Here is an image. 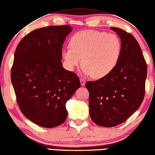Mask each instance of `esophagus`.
I'll return each instance as SVG.
<instances>
[{
    "label": "esophagus",
    "mask_w": 155,
    "mask_h": 155,
    "mask_svg": "<svg viewBox=\"0 0 155 155\" xmlns=\"http://www.w3.org/2000/svg\"><path fill=\"white\" fill-rule=\"evenodd\" d=\"M80 84H81V85L82 86V87H83V86H84L85 84H86L85 80H83V79H80Z\"/></svg>",
    "instance_id": "34e87169"
}]
</instances>
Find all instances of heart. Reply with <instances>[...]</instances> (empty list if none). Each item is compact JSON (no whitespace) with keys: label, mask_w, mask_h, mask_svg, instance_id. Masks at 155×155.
Here are the masks:
<instances>
[{"label":"heart","mask_w":155,"mask_h":155,"mask_svg":"<svg viewBox=\"0 0 155 155\" xmlns=\"http://www.w3.org/2000/svg\"><path fill=\"white\" fill-rule=\"evenodd\" d=\"M70 48L61 51L64 64L73 71L84 64L83 73L95 78L109 74L117 64L121 53V41L117 35L94 30L80 31L73 35Z\"/></svg>","instance_id":"heart-1"}]
</instances>
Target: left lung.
Listing matches in <instances>:
<instances>
[{"label": "left lung", "instance_id": "1", "mask_svg": "<svg viewBox=\"0 0 155 155\" xmlns=\"http://www.w3.org/2000/svg\"><path fill=\"white\" fill-rule=\"evenodd\" d=\"M121 41V53L114 70L95 82L86 83L89 114L102 127L121 124L141 106L145 96L147 64L141 48L130 33L111 27Z\"/></svg>", "mask_w": 155, "mask_h": 155}]
</instances>
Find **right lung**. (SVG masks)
<instances>
[{"mask_svg":"<svg viewBox=\"0 0 155 155\" xmlns=\"http://www.w3.org/2000/svg\"><path fill=\"white\" fill-rule=\"evenodd\" d=\"M72 30L71 25H52L33 30L14 53L11 80L18 107L43 127L62 124L66 102L80 87L79 78L61 62L63 44Z\"/></svg>","mask_w":155,"mask_h":155,"instance_id":"add662e5","label":"right lung"}]
</instances>
